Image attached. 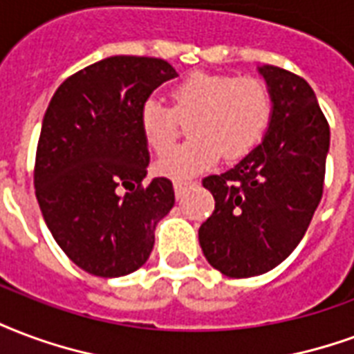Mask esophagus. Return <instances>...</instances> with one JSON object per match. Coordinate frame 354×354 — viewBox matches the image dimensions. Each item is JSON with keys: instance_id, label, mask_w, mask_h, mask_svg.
<instances>
[{"instance_id": "esophagus-1", "label": "esophagus", "mask_w": 354, "mask_h": 354, "mask_svg": "<svg viewBox=\"0 0 354 354\" xmlns=\"http://www.w3.org/2000/svg\"><path fill=\"white\" fill-rule=\"evenodd\" d=\"M195 184H197V182H184V180H176V182H174V193H176V198H182V195L187 191V187H191V185H195Z\"/></svg>"}]
</instances>
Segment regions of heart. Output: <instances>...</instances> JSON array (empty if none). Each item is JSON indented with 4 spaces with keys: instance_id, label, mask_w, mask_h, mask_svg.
<instances>
[{
    "instance_id": "obj_1",
    "label": "heart",
    "mask_w": 354,
    "mask_h": 354,
    "mask_svg": "<svg viewBox=\"0 0 354 354\" xmlns=\"http://www.w3.org/2000/svg\"><path fill=\"white\" fill-rule=\"evenodd\" d=\"M172 109L156 97L140 109V131L156 153L169 150L178 133V120H189V140L157 163L170 178L195 176L221 156L234 161L248 156L268 129L272 95L268 86L253 77L236 78L219 73H191L170 90Z\"/></svg>"
}]
</instances>
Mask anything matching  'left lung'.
<instances>
[{"instance_id":"1","label":"left lung","mask_w":354,"mask_h":354,"mask_svg":"<svg viewBox=\"0 0 354 354\" xmlns=\"http://www.w3.org/2000/svg\"><path fill=\"white\" fill-rule=\"evenodd\" d=\"M272 95L259 146L203 180L216 210L198 229L206 261L229 277L261 276L295 251L323 197L330 129L311 86L274 65L257 67Z\"/></svg>"}]
</instances>
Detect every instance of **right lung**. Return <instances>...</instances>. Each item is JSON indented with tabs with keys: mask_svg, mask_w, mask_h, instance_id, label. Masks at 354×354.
Instances as JSON below:
<instances>
[{
	"mask_svg": "<svg viewBox=\"0 0 354 354\" xmlns=\"http://www.w3.org/2000/svg\"><path fill=\"white\" fill-rule=\"evenodd\" d=\"M176 77L165 59L112 56L67 78L46 109L35 195L57 245L88 274L138 270L153 250L157 223L174 206L167 178L142 187L150 153L140 109Z\"/></svg>",
	"mask_w": 354,
	"mask_h": 354,
	"instance_id": "1",
	"label": "right lung"
}]
</instances>
